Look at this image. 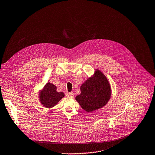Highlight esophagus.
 <instances>
[{
	"instance_id": "obj_1",
	"label": "esophagus",
	"mask_w": 155,
	"mask_h": 155,
	"mask_svg": "<svg viewBox=\"0 0 155 155\" xmlns=\"http://www.w3.org/2000/svg\"><path fill=\"white\" fill-rule=\"evenodd\" d=\"M66 96H68V97H74V93H72V92H70V93L68 92V93H66Z\"/></svg>"
}]
</instances>
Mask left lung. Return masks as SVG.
Masks as SVG:
<instances>
[{
	"label": "left lung",
	"instance_id": "obj_1",
	"mask_svg": "<svg viewBox=\"0 0 155 155\" xmlns=\"http://www.w3.org/2000/svg\"><path fill=\"white\" fill-rule=\"evenodd\" d=\"M81 94L76 100L87 112H92L104 107L111 96V88L105 76L97 70L93 78L87 79L81 87Z\"/></svg>",
	"mask_w": 155,
	"mask_h": 155
}]
</instances>
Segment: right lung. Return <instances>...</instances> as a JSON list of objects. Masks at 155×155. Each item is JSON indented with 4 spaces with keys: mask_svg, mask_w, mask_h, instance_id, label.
<instances>
[{
    "mask_svg": "<svg viewBox=\"0 0 155 155\" xmlns=\"http://www.w3.org/2000/svg\"><path fill=\"white\" fill-rule=\"evenodd\" d=\"M64 97L62 92L56 91V87L53 84L48 82L40 94V100L45 107L51 108Z\"/></svg>",
    "mask_w": 155,
    "mask_h": 155,
    "instance_id": "right-lung-1",
    "label": "right lung"
}]
</instances>
